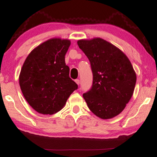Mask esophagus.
<instances>
[{
    "instance_id": "1",
    "label": "esophagus",
    "mask_w": 157,
    "mask_h": 157,
    "mask_svg": "<svg viewBox=\"0 0 157 157\" xmlns=\"http://www.w3.org/2000/svg\"><path fill=\"white\" fill-rule=\"evenodd\" d=\"M75 82H76V84H78V85H79V83H80V82H79V79H75Z\"/></svg>"
}]
</instances>
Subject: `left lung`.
Returning <instances> with one entry per match:
<instances>
[{
  "label": "left lung",
  "mask_w": 157,
  "mask_h": 157,
  "mask_svg": "<svg viewBox=\"0 0 157 157\" xmlns=\"http://www.w3.org/2000/svg\"><path fill=\"white\" fill-rule=\"evenodd\" d=\"M79 48L91 63V89L83 94L89 109L102 119L118 116L134 91L136 75L123 51L101 38L80 39Z\"/></svg>",
  "instance_id": "left-lung-1"
}]
</instances>
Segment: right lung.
I'll return each instance as SVG.
<instances>
[{
	"instance_id": "obj_1",
	"label": "right lung",
	"mask_w": 157,
	"mask_h": 157,
	"mask_svg": "<svg viewBox=\"0 0 157 157\" xmlns=\"http://www.w3.org/2000/svg\"><path fill=\"white\" fill-rule=\"evenodd\" d=\"M70 45L68 39H48L32 50L23 63L19 75L21 91L28 104L39 113L58 112L78 89L65 63Z\"/></svg>"
}]
</instances>
